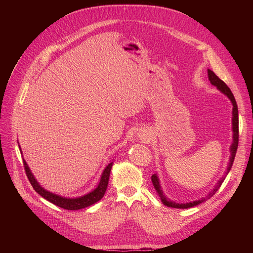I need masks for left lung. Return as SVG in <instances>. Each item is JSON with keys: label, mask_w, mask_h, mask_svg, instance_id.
I'll list each match as a JSON object with an SVG mask.
<instances>
[{"label": "left lung", "mask_w": 253, "mask_h": 253, "mask_svg": "<svg viewBox=\"0 0 253 253\" xmlns=\"http://www.w3.org/2000/svg\"><path fill=\"white\" fill-rule=\"evenodd\" d=\"M208 77H209V80L210 82L213 84V85H215L221 93H224L229 99H230L232 104H233V112H232V129H233V143L231 145V157H230V163H229V166L227 168V171H226V174L221 177L218 182L216 183V186L214 187V189L211 191V192L207 195L206 197H203L202 200H198V201H195V202H192V203H186V204H176L170 200H168V198H166V196L164 195L162 189H160V185H159V180H158V177L156 174H153L152 175V182L153 185H154V188L155 190L157 191V193L159 194L160 198H162V202L164 205L168 206V207H172V208H177V209H188V208H192V207L194 206H197L202 204L203 202H205L206 200H209V198H211L214 194L216 193V191L220 188L221 183L224 182L225 178L227 174L229 173V171H230L231 167L233 165V160H234V157H235V154H236V151H237V147H239V110H237V104H236V101H235V98L232 94L231 89L229 88L227 86V84L223 81L220 80L217 76L214 74V72H212L211 70H208Z\"/></svg>", "instance_id": "obj_1"}]
</instances>
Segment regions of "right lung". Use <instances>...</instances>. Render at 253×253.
<instances>
[{"instance_id": "add662e5", "label": "right lung", "mask_w": 253, "mask_h": 253, "mask_svg": "<svg viewBox=\"0 0 253 253\" xmlns=\"http://www.w3.org/2000/svg\"><path fill=\"white\" fill-rule=\"evenodd\" d=\"M23 165H24V169H25L27 178H28L29 182L32 183V186L37 193H39L42 197L45 198V200L52 203L53 205L60 207V208H63L65 210H79V209L86 208V207H88V206L94 205L95 203L99 202L103 197L105 191H106V188H108L110 173H111L113 163H110L108 166H106V168L101 175V179H100V182H99L98 187L94 191L89 192L88 194L83 195L78 198H65V197L48 192V191L43 189L39 185V183H38V181L34 177L33 173L30 172L29 168L24 159H23Z\"/></svg>"}]
</instances>
